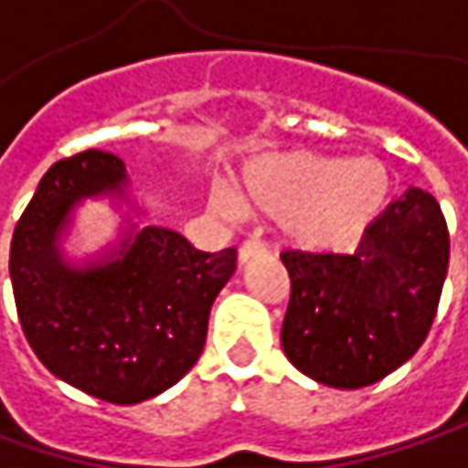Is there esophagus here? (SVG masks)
Returning <instances> with one entry per match:
<instances>
[{"mask_svg": "<svg viewBox=\"0 0 468 468\" xmlns=\"http://www.w3.org/2000/svg\"><path fill=\"white\" fill-rule=\"evenodd\" d=\"M261 252H266L263 242H258V239H247V242H242V247H239V261L247 263V261H252V258H255V255H261Z\"/></svg>", "mask_w": 468, "mask_h": 468, "instance_id": "esophagus-1", "label": "esophagus"}]
</instances>
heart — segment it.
Instances as JSON below:
<instances>
[{"instance_id": "b5f03b06", "label": "heart", "mask_w": 468, "mask_h": 468, "mask_svg": "<svg viewBox=\"0 0 468 468\" xmlns=\"http://www.w3.org/2000/svg\"><path fill=\"white\" fill-rule=\"evenodd\" d=\"M395 178L377 157L284 153L250 163L237 195L218 186L213 207L282 218L287 237L303 250H332L356 242L382 218Z\"/></svg>"}]
</instances>
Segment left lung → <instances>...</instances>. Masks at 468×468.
I'll use <instances>...</instances> for the list:
<instances>
[{"label":"left lung","mask_w":468,"mask_h":468,"mask_svg":"<svg viewBox=\"0 0 468 468\" xmlns=\"http://www.w3.org/2000/svg\"><path fill=\"white\" fill-rule=\"evenodd\" d=\"M451 239L437 199L410 186L353 255L282 252L292 294L282 347L318 385L358 389L409 361L430 335Z\"/></svg>","instance_id":"8db88e82"}]
</instances>
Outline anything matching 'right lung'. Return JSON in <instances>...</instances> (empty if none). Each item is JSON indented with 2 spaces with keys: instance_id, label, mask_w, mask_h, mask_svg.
Here are the masks:
<instances>
[{
  "instance_id": "1",
  "label": "right lung",
  "mask_w": 468,
  "mask_h": 468,
  "mask_svg": "<svg viewBox=\"0 0 468 468\" xmlns=\"http://www.w3.org/2000/svg\"><path fill=\"white\" fill-rule=\"evenodd\" d=\"M129 204L115 246L73 264L61 252L86 198ZM121 157L100 150L55 163L15 226L10 279L28 345L58 379L133 406L174 387L207 337V315L237 271V250L202 252L165 226H142Z\"/></svg>"
}]
</instances>
